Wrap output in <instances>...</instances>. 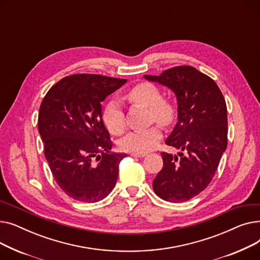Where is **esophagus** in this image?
Returning a JSON list of instances; mask_svg holds the SVG:
<instances>
[{
    "label": "esophagus",
    "instance_id": "34e87169",
    "mask_svg": "<svg viewBox=\"0 0 260 260\" xmlns=\"http://www.w3.org/2000/svg\"><path fill=\"white\" fill-rule=\"evenodd\" d=\"M132 156H133V157H138V158H141V157L146 156V154H145V153H143V154H139V153H132Z\"/></svg>",
    "mask_w": 260,
    "mask_h": 260
}]
</instances>
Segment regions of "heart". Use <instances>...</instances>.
Instances as JSON below:
<instances>
[{
    "label": "heart",
    "mask_w": 260,
    "mask_h": 260,
    "mask_svg": "<svg viewBox=\"0 0 260 260\" xmlns=\"http://www.w3.org/2000/svg\"><path fill=\"white\" fill-rule=\"evenodd\" d=\"M126 98L134 104L149 108L151 119L162 125H170L175 118V105L170 100L162 99L161 90L149 82H141L135 85L126 93ZM103 122L113 135L119 136L124 133L125 117L118 102L111 101L106 104L103 111ZM161 136V129L157 125L146 129L134 131L121 140L120 147L128 153H147L157 146Z\"/></svg>",
    "instance_id": "1"
}]
</instances>
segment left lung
I'll return each instance as SVG.
<instances>
[{"mask_svg":"<svg viewBox=\"0 0 260 260\" xmlns=\"http://www.w3.org/2000/svg\"><path fill=\"white\" fill-rule=\"evenodd\" d=\"M144 78L175 92L178 122L166 143L185 152L178 153L179 157L161 153L163 168L153 180V188L163 200L187 201L210 184L226 148L225 100L213 79L188 65Z\"/></svg>","mask_w":260,"mask_h":260,"instance_id":"obj_1","label":"left lung"}]
</instances>
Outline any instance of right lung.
<instances>
[{
    "mask_svg": "<svg viewBox=\"0 0 260 260\" xmlns=\"http://www.w3.org/2000/svg\"><path fill=\"white\" fill-rule=\"evenodd\" d=\"M125 79L77 74L57 82L40 106L38 129L54 180L71 198L97 202L116 185L125 154L112 153L101 102Z\"/></svg>",
    "mask_w": 260,
    "mask_h": 260,
    "instance_id": "right-lung-1",
    "label": "right lung"
}]
</instances>
